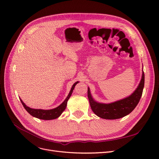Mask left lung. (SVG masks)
Listing matches in <instances>:
<instances>
[{
    "label": "left lung",
    "mask_w": 159,
    "mask_h": 159,
    "mask_svg": "<svg viewBox=\"0 0 159 159\" xmlns=\"http://www.w3.org/2000/svg\"><path fill=\"white\" fill-rule=\"evenodd\" d=\"M145 84V74L143 72L142 78L136 90L128 98L111 103L105 104L95 102L91 97L89 89L88 97L91 109L98 117L105 119H117L126 116L136 107L142 96Z\"/></svg>",
    "instance_id": "8db88e82"
}]
</instances>
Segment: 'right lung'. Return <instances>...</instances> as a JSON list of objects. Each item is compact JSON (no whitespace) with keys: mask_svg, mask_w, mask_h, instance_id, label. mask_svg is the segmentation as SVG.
Returning <instances> with one entry per match:
<instances>
[{"mask_svg":"<svg viewBox=\"0 0 159 159\" xmlns=\"http://www.w3.org/2000/svg\"><path fill=\"white\" fill-rule=\"evenodd\" d=\"M78 83V81L75 82L70 91V93L68 95V97L66 98V99L64 100V102L62 103L60 106L57 107L53 109H50V110H43V109H32L30 108L29 107H27L26 105L25 104L22 99H20V102L22 104V105L25 107V109L32 116L36 117L38 119H43V120H52V119H56L58 117H60V115L62 113V112L65 110L66 105H67V102H68V100L70 98V96L73 92V90L75 88V85Z\"/></svg>","mask_w":159,"mask_h":159,"instance_id":"add662e5","label":"right lung"}]
</instances>
